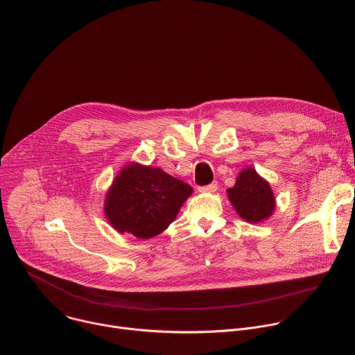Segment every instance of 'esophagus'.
<instances>
[{
    "instance_id": "1",
    "label": "esophagus",
    "mask_w": 355,
    "mask_h": 355,
    "mask_svg": "<svg viewBox=\"0 0 355 355\" xmlns=\"http://www.w3.org/2000/svg\"><path fill=\"white\" fill-rule=\"evenodd\" d=\"M217 188H218V184H217V181H214V182H211V184H209V185L199 187L198 191H199V192H216Z\"/></svg>"
}]
</instances>
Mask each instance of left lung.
<instances>
[{
	"label": "left lung",
	"instance_id": "left-lung-1",
	"mask_svg": "<svg viewBox=\"0 0 355 355\" xmlns=\"http://www.w3.org/2000/svg\"><path fill=\"white\" fill-rule=\"evenodd\" d=\"M227 192L238 214L249 223L268 218L275 209V198L270 184L253 168H245L238 175L234 188Z\"/></svg>",
	"mask_w": 355,
	"mask_h": 355
}]
</instances>
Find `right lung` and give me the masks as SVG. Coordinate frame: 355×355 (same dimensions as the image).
Returning a JSON list of instances; mask_svg holds the SVG:
<instances>
[{
    "label": "right lung",
    "instance_id": "add662e5",
    "mask_svg": "<svg viewBox=\"0 0 355 355\" xmlns=\"http://www.w3.org/2000/svg\"><path fill=\"white\" fill-rule=\"evenodd\" d=\"M192 188L157 167L127 166L106 195L105 214L119 232L148 239L175 218Z\"/></svg>",
    "mask_w": 355,
    "mask_h": 355
}]
</instances>
